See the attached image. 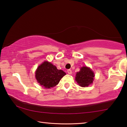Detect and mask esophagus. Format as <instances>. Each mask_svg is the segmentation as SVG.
<instances>
[{
    "mask_svg": "<svg viewBox=\"0 0 127 127\" xmlns=\"http://www.w3.org/2000/svg\"><path fill=\"white\" fill-rule=\"evenodd\" d=\"M67 73H68V74H70V75L72 74V71H71V70H70V69L67 70Z\"/></svg>",
    "mask_w": 127,
    "mask_h": 127,
    "instance_id": "34e87169",
    "label": "esophagus"
}]
</instances>
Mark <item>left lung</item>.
<instances>
[{"label":"left lung","instance_id":"8db88e82","mask_svg":"<svg viewBox=\"0 0 127 127\" xmlns=\"http://www.w3.org/2000/svg\"><path fill=\"white\" fill-rule=\"evenodd\" d=\"M94 76L92 70L85 66L81 68L80 71L76 73L75 80L80 86L86 87L93 83Z\"/></svg>","mask_w":127,"mask_h":127}]
</instances>
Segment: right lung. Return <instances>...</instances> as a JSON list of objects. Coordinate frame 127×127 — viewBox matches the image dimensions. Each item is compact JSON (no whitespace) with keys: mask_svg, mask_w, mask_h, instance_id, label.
Returning a JSON list of instances; mask_svg holds the SVG:
<instances>
[{"mask_svg":"<svg viewBox=\"0 0 127 127\" xmlns=\"http://www.w3.org/2000/svg\"><path fill=\"white\" fill-rule=\"evenodd\" d=\"M66 73L61 70H58L50 62L45 61L39 66L35 72L38 82L45 88H51L59 84Z\"/></svg>","mask_w":127,"mask_h":127,"instance_id":"add662e5","label":"right lung"}]
</instances>
